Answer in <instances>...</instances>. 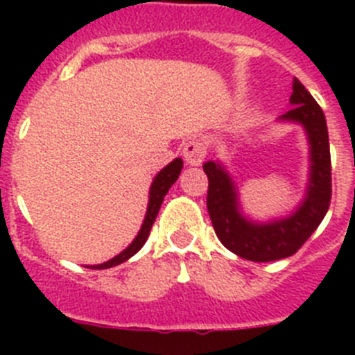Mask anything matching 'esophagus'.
<instances>
[{
	"instance_id": "34e87169",
	"label": "esophagus",
	"mask_w": 355,
	"mask_h": 355,
	"mask_svg": "<svg viewBox=\"0 0 355 355\" xmlns=\"http://www.w3.org/2000/svg\"><path fill=\"white\" fill-rule=\"evenodd\" d=\"M183 156L188 165L199 167L206 158V144L202 140H190V142L184 144Z\"/></svg>"
}]
</instances>
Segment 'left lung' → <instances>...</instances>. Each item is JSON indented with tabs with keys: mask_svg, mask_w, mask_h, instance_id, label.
<instances>
[{
	"mask_svg": "<svg viewBox=\"0 0 355 355\" xmlns=\"http://www.w3.org/2000/svg\"><path fill=\"white\" fill-rule=\"evenodd\" d=\"M293 108L277 119L304 128L309 144V175L304 199L286 216L268 222L243 213L233 175L218 159L202 165L208 175V213L222 245L249 261H277L295 254L324 220L331 202V150L325 115L318 103L293 78Z\"/></svg>",
	"mask_w": 355,
	"mask_h": 355,
	"instance_id": "obj_1",
	"label": "left lung"
}]
</instances>
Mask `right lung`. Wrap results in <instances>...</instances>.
Returning <instances> with one entry per match:
<instances>
[{
  "label": "right lung",
  "instance_id": "right-lung-1",
  "mask_svg": "<svg viewBox=\"0 0 355 355\" xmlns=\"http://www.w3.org/2000/svg\"><path fill=\"white\" fill-rule=\"evenodd\" d=\"M181 168H183V159L175 158L168 163L167 167H163L162 171L156 174V178L153 180V183H150V188H149V202H147V211H146V216H144L142 227H140L139 234L135 236V240L131 241L130 245L122 250L121 254H117L115 258L108 259V261L101 263V265H89L87 268H94V270L112 268V266H117L121 265V263L128 261L131 256H135V254L142 249L144 243L147 241V236H149L150 233V227H153V224H155L156 215H158L159 208H162L163 197L167 196V192L171 190L172 184L178 181V178H180L181 174Z\"/></svg>",
  "mask_w": 355,
  "mask_h": 355
}]
</instances>
